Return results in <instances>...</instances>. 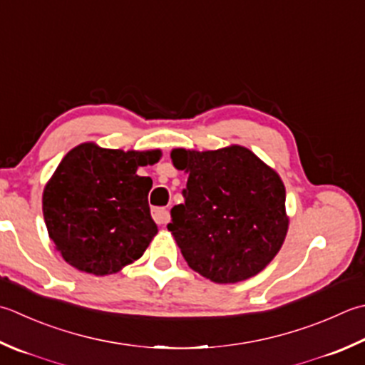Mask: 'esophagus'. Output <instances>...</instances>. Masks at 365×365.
Here are the masks:
<instances>
[{"instance_id":"1","label":"esophagus","mask_w":365,"mask_h":365,"mask_svg":"<svg viewBox=\"0 0 365 365\" xmlns=\"http://www.w3.org/2000/svg\"><path fill=\"white\" fill-rule=\"evenodd\" d=\"M152 217L156 221V225H168L170 215L166 207H156L152 210Z\"/></svg>"}]
</instances>
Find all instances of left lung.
Wrapping results in <instances>:
<instances>
[{"label":"left lung","mask_w":365,"mask_h":365,"mask_svg":"<svg viewBox=\"0 0 365 365\" xmlns=\"http://www.w3.org/2000/svg\"><path fill=\"white\" fill-rule=\"evenodd\" d=\"M170 158L188 173L185 202L173 207L168 225L188 266L215 283L261 272L288 232L280 175L240 145L174 148Z\"/></svg>","instance_id":"8db88e82"}]
</instances>
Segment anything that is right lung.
Returning a JSON list of instances; mask_svg holds the SVG:
<instances>
[{
  "label": "right lung",
  "instance_id": "add662e5",
  "mask_svg": "<svg viewBox=\"0 0 365 365\" xmlns=\"http://www.w3.org/2000/svg\"><path fill=\"white\" fill-rule=\"evenodd\" d=\"M160 150L123 152L87 142L64 156L42 195L55 248L71 266L109 275L139 259L158 232L150 215L152 178L135 174Z\"/></svg>",
  "mask_w": 365,
  "mask_h": 365
}]
</instances>
